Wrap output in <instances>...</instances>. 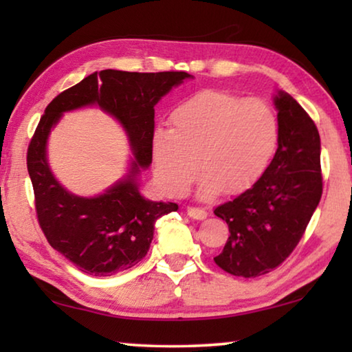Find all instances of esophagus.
I'll use <instances>...</instances> for the list:
<instances>
[{"mask_svg": "<svg viewBox=\"0 0 352 352\" xmlns=\"http://www.w3.org/2000/svg\"><path fill=\"white\" fill-rule=\"evenodd\" d=\"M186 212H188V216L190 219H194V220H204V219L208 217V212L205 210H201V208L188 206L186 208Z\"/></svg>", "mask_w": 352, "mask_h": 352, "instance_id": "esophagus-1", "label": "esophagus"}]
</instances>
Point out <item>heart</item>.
I'll return each instance as SVG.
<instances>
[{
	"label": "heart",
	"instance_id": "obj_1",
	"mask_svg": "<svg viewBox=\"0 0 352 352\" xmlns=\"http://www.w3.org/2000/svg\"><path fill=\"white\" fill-rule=\"evenodd\" d=\"M170 124L153 132L152 157L155 178L172 197L188 192L199 168L205 172L200 197L247 189L267 168L279 136L276 113L265 100L217 90L177 105Z\"/></svg>",
	"mask_w": 352,
	"mask_h": 352
}]
</instances>
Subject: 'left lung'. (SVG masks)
I'll return each mask as SVG.
<instances>
[{
  "mask_svg": "<svg viewBox=\"0 0 352 352\" xmlns=\"http://www.w3.org/2000/svg\"><path fill=\"white\" fill-rule=\"evenodd\" d=\"M273 104L279 136L272 163L252 188L214 210L230 230L214 262L234 276L256 278L283 264L323 192L317 126L289 93L279 90Z\"/></svg>",
  "mask_w": 352,
  "mask_h": 352,
  "instance_id": "left-lung-1",
  "label": "left lung"
}]
</instances>
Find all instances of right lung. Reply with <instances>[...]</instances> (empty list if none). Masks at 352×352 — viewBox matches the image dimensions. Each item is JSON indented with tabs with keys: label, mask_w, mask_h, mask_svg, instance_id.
<instances>
[{
	"label": "right lung",
	"mask_w": 352,
	"mask_h": 352,
	"mask_svg": "<svg viewBox=\"0 0 352 352\" xmlns=\"http://www.w3.org/2000/svg\"><path fill=\"white\" fill-rule=\"evenodd\" d=\"M192 76L184 71L129 73L104 69L68 88L46 107L28 148L38 223L50 245L93 276L127 270L144 258L155 222L178 210L140 192L138 177L152 163L155 105ZM96 104L122 124L134 157L128 174L102 195L80 198L58 183L47 162V138L63 112Z\"/></svg>",
	"instance_id": "add662e5"
}]
</instances>
